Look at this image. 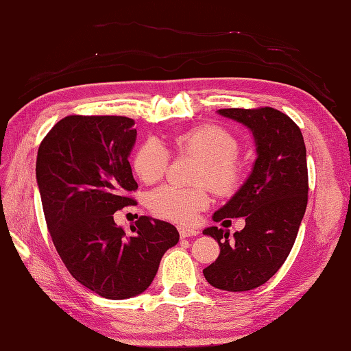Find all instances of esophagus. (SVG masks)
Returning a JSON list of instances; mask_svg holds the SVG:
<instances>
[{"label": "esophagus", "mask_w": 351, "mask_h": 351, "mask_svg": "<svg viewBox=\"0 0 351 351\" xmlns=\"http://www.w3.org/2000/svg\"><path fill=\"white\" fill-rule=\"evenodd\" d=\"M178 234H180L182 238H188V237H194L198 235V230L193 229V228H186V226H178Z\"/></svg>", "instance_id": "obj_1"}]
</instances>
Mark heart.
<instances>
[{
    "mask_svg": "<svg viewBox=\"0 0 351 351\" xmlns=\"http://www.w3.org/2000/svg\"><path fill=\"white\" fill-rule=\"evenodd\" d=\"M177 154L193 156L202 160L197 183L208 184L218 195H230L240 188L244 177L241 162L235 157L238 141L218 125H202L173 137ZM169 165V151L158 138L149 137L134 154L133 167L145 183H156L165 176ZM208 189H183L162 186L149 194L148 208L154 215L176 223H191L198 213L208 209Z\"/></svg>",
    "mask_w": 351,
    "mask_h": 351,
    "instance_id": "1",
    "label": "heart"
}]
</instances>
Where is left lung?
<instances>
[{
  "instance_id": "obj_1",
  "label": "left lung",
  "mask_w": 351,
  "mask_h": 351,
  "mask_svg": "<svg viewBox=\"0 0 351 351\" xmlns=\"http://www.w3.org/2000/svg\"><path fill=\"white\" fill-rule=\"evenodd\" d=\"M217 113L249 128L256 158L246 182L213 215L223 223L244 217L246 226L232 237L217 226L203 230L220 246L203 275L215 289L246 292L272 278L293 247L307 206L306 145L298 125L275 108Z\"/></svg>"
}]
</instances>
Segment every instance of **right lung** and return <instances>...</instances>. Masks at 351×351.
<instances>
[{"instance_id": "obj_1", "label": "right lung", "mask_w": 351, "mask_h": 351, "mask_svg": "<svg viewBox=\"0 0 351 351\" xmlns=\"http://www.w3.org/2000/svg\"><path fill=\"white\" fill-rule=\"evenodd\" d=\"M134 121L123 116H67L39 145L36 183L49 232L65 267L91 292L127 300L153 282L162 256L178 243L171 223L142 215L131 234L114 213L137 189L128 157Z\"/></svg>"}]
</instances>
